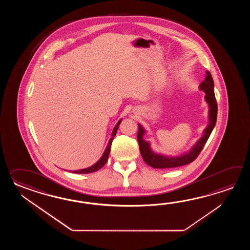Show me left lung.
Wrapping results in <instances>:
<instances>
[{
	"mask_svg": "<svg viewBox=\"0 0 250 250\" xmlns=\"http://www.w3.org/2000/svg\"><path fill=\"white\" fill-rule=\"evenodd\" d=\"M213 86L214 85H213L212 75L209 71H207V77L200 84L199 87L201 90L206 93L205 99L209 105V124L204 130L202 138L197 141V144L192 147L191 150H189L188 153L184 154L181 156H174V157L155 154L150 148L148 142L144 140L143 136L145 130L143 127L140 124H138L137 138L139 145V151L146 165L157 169H170V168H176V167L188 165L194 160H196L210 137L217 120V103L214 96Z\"/></svg>",
	"mask_w": 250,
	"mask_h": 250,
	"instance_id": "8db88e82",
	"label": "left lung"
}]
</instances>
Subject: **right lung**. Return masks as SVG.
Here are the masks:
<instances>
[{
	"label": "right lung",
	"mask_w": 250,
	"mask_h": 250,
	"mask_svg": "<svg viewBox=\"0 0 250 250\" xmlns=\"http://www.w3.org/2000/svg\"><path fill=\"white\" fill-rule=\"evenodd\" d=\"M122 122V120L121 121H119L118 122L117 124H116V126L115 127L113 128V131L112 133V137L110 138V140H109V142H108V145H107L106 149H105V151H104V153L103 154V156H102L100 160L95 164L94 165H92L90 167H88V168H85V169H82V170H73L72 172L73 173H80V174H85V173H91V172H95L96 170H99V169H101L102 167L104 166V165H105L107 163V160H108V157H109V154H110V151H111V146H112V140H113V138L115 137V135H116V132H117L118 127H119V125H120V123Z\"/></svg>",
	"instance_id": "obj_1"
}]
</instances>
